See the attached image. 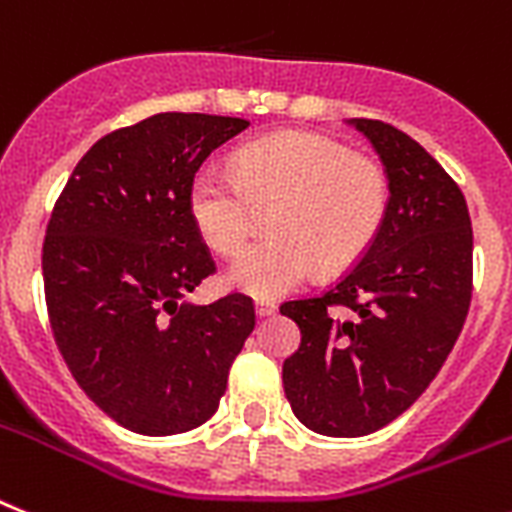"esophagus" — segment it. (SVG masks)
Instances as JSON below:
<instances>
[{
  "mask_svg": "<svg viewBox=\"0 0 512 512\" xmlns=\"http://www.w3.org/2000/svg\"><path fill=\"white\" fill-rule=\"evenodd\" d=\"M255 312H257V317H270L273 312H276V304L268 302V299H257Z\"/></svg>",
  "mask_w": 512,
  "mask_h": 512,
  "instance_id": "1",
  "label": "esophagus"
}]
</instances>
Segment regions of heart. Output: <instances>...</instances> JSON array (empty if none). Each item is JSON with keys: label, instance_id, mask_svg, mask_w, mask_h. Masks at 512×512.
Returning a JSON list of instances; mask_svg holds the SVG:
<instances>
[{"label": "heart", "instance_id": "1", "mask_svg": "<svg viewBox=\"0 0 512 512\" xmlns=\"http://www.w3.org/2000/svg\"><path fill=\"white\" fill-rule=\"evenodd\" d=\"M268 239L249 247L229 270L244 294L276 299L315 268L341 273L372 247L385 210L388 174L377 158L320 132H278L242 145L231 176H192L187 208L197 234L223 257L239 255L267 210Z\"/></svg>", "mask_w": 512, "mask_h": 512}]
</instances>
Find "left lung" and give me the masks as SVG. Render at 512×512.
Returning <instances> with one entry per match:
<instances>
[{
    "mask_svg": "<svg viewBox=\"0 0 512 512\" xmlns=\"http://www.w3.org/2000/svg\"><path fill=\"white\" fill-rule=\"evenodd\" d=\"M388 174L372 247L333 286L281 304L302 343L283 362L296 419L328 437H362L401 416L435 380L474 291V231L453 176L406 132L351 119Z\"/></svg>",
    "mask_w": 512,
    "mask_h": 512,
    "instance_id": "left-lung-1",
    "label": "left lung"
}]
</instances>
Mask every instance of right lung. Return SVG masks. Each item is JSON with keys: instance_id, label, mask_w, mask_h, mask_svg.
<instances>
[{"instance_id": "right-lung-1", "label": "right lung", "mask_w": 512, "mask_h": 512, "mask_svg": "<svg viewBox=\"0 0 512 512\" xmlns=\"http://www.w3.org/2000/svg\"><path fill=\"white\" fill-rule=\"evenodd\" d=\"M247 124L166 111L109 132L51 210L41 265L54 341L90 401L137 435L208 422L255 328L239 291L182 302L216 273L187 208L192 176Z\"/></svg>"}]
</instances>
